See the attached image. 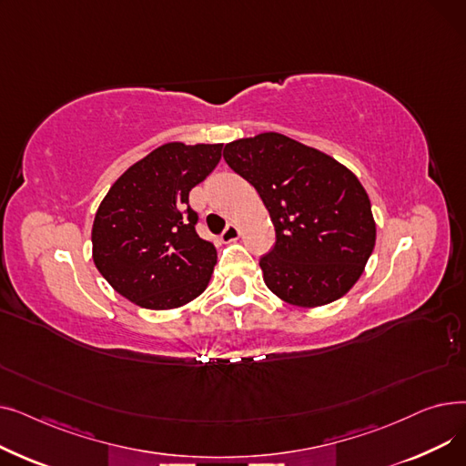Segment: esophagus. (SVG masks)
Wrapping results in <instances>:
<instances>
[{
    "label": "esophagus",
    "mask_w": 466,
    "mask_h": 466,
    "mask_svg": "<svg viewBox=\"0 0 466 466\" xmlns=\"http://www.w3.org/2000/svg\"><path fill=\"white\" fill-rule=\"evenodd\" d=\"M220 238H223V241L230 243V241H236L239 238V228L236 225H227V228L223 230V234H220Z\"/></svg>",
    "instance_id": "1"
}]
</instances>
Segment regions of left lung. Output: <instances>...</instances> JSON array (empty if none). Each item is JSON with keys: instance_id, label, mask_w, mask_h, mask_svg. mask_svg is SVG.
Returning a JSON list of instances; mask_svg holds the SVG:
<instances>
[{"instance_id": "left-lung-1", "label": "left lung", "mask_w": 466, "mask_h": 466, "mask_svg": "<svg viewBox=\"0 0 466 466\" xmlns=\"http://www.w3.org/2000/svg\"><path fill=\"white\" fill-rule=\"evenodd\" d=\"M223 157L257 188L276 228L260 258L266 287L300 308L344 297L376 246L370 198L353 171L278 132L227 143Z\"/></svg>"}]
</instances>
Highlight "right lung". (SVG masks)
I'll use <instances>...</instances> for the list:
<instances>
[{
	"mask_svg": "<svg viewBox=\"0 0 466 466\" xmlns=\"http://www.w3.org/2000/svg\"><path fill=\"white\" fill-rule=\"evenodd\" d=\"M223 143H164L122 174L92 225V258L107 283L147 309L185 306L206 290L217 249L196 234L188 192L220 160Z\"/></svg>",
	"mask_w": 466,
	"mask_h": 466,
	"instance_id": "1",
	"label": "right lung"
}]
</instances>
